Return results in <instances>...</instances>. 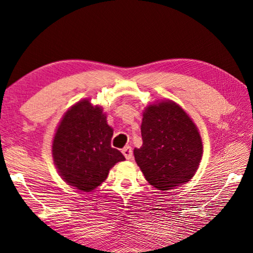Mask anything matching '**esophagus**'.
Masks as SVG:
<instances>
[{
	"mask_svg": "<svg viewBox=\"0 0 253 253\" xmlns=\"http://www.w3.org/2000/svg\"><path fill=\"white\" fill-rule=\"evenodd\" d=\"M123 154L125 155V158H126L127 160H130L133 158V150H132V147L127 146L125 147V148L123 149Z\"/></svg>",
	"mask_w": 253,
	"mask_h": 253,
	"instance_id": "esophagus-1",
	"label": "esophagus"
}]
</instances>
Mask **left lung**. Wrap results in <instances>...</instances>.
I'll return each instance as SVG.
<instances>
[{"instance_id":"8db88e82","label":"left lung","mask_w":253,"mask_h":253,"mask_svg":"<svg viewBox=\"0 0 253 253\" xmlns=\"http://www.w3.org/2000/svg\"><path fill=\"white\" fill-rule=\"evenodd\" d=\"M142 146L134 158L149 184L158 190L187 183L196 172L203 145L196 125L177 104L161 101L145 108Z\"/></svg>"}]
</instances>
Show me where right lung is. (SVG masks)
Masks as SVG:
<instances>
[{
  "label": "right lung",
  "instance_id": "obj_1",
  "mask_svg": "<svg viewBox=\"0 0 253 253\" xmlns=\"http://www.w3.org/2000/svg\"><path fill=\"white\" fill-rule=\"evenodd\" d=\"M113 129L100 106L87 99L64 114L52 142L56 168L66 183L92 191L107 178L110 169L124 161L120 150L111 147Z\"/></svg>",
  "mask_w": 253,
  "mask_h": 253
}]
</instances>
